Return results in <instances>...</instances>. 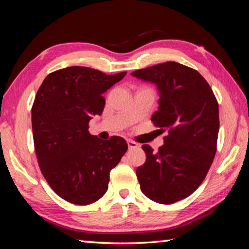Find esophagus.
Listing matches in <instances>:
<instances>
[{"label":"esophagus","mask_w":249,"mask_h":249,"mask_svg":"<svg viewBox=\"0 0 249 249\" xmlns=\"http://www.w3.org/2000/svg\"><path fill=\"white\" fill-rule=\"evenodd\" d=\"M127 145H128L129 149H134V148H137V147H138L137 142H135L133 141H127Z\"/></svg>","instance_id":"obj_1"}]
</instances>
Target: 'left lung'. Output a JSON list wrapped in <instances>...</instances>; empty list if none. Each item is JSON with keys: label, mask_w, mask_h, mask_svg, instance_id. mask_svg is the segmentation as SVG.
I'll return each instance as SVG.
<instances>
[{"label": "left lung", "mask_w": 249, "mask_h": 249, "mask_svg": "<svg viewBox=\"0 0 249 249\" xmlns=\"http://www.w3.org/2000/svg\"><path fill=\"white\" fill-rule=\"evenodd\" d=\"M155 83L158 109L151 121L168 135L157 153L142 145L146 162L136 169L141 190L157 203L171 204L192 195L204 180L216 153L218 104L196 70L167 61L132 72Z\"/></svg>", "instance_id": "obj_1"}]
</instances>
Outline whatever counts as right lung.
I'll list each match as a JSON object with an SVG mask.
<instances>
[{
  "mask_svg": "<svg viewBox=\"0 0 249 249\" xmlns=\"http://www.w3.org/2000/svg\"><path fill=\"white\" fill-rule=\"evenodd\" d=\"M125 74L68 67L49 73L37 91L32 107L37 160L53 190L70 203L101 199L109 172L128 148L120 136L102 141L89 133L92 116L103 112V93Z\"/></svg>",
  "mask_w": 249,
  "mask_h": 249,
  "instance_id": "right-lung-1",
  "label": "right lung"
}]
</instances>
